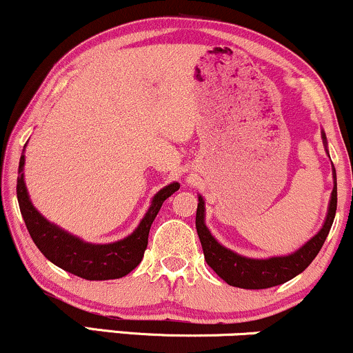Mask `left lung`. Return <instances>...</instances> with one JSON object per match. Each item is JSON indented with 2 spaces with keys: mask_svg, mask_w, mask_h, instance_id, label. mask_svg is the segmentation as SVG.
<instances>
[{
  "mask_svg": "<svg viewBox=\"0 0 353 353\" xmlns=\"http://www.w3.org/2000/svg\"><path fill=\"white\" fill-rule=\"evenodd\" d=\"M322 139L327 148L325 132H322ZM335 210H337V176H335L334 169V189H332L325 222H323L322 229L294 254L270 259H249L232 252L230 249H225L205 228V208L202 196H199V204H197L196 229L197 236L201 239L202 250H204L205 262L222 281L228 282L229 285L241 287V289H269V287L281 285V283L290 281L310 265V262L314 261L329 236L335 219Z\"/></svg>",
  "mask_w": 353,
  "mask_h": 353,
  "instance_id": "left-lung-1",
  "label": "left lung"
}]
</instances>
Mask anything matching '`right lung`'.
I'll use <instances>...</instances> for the list:
<instances>
[{
  "mask_svg": "<svg viewBox=\"0 0 353 353\" xmlns=\"http://www.w3.org/2000/svg\"><path fill=\"white\" fill-rule=\"evenodd\" d=\"M23 165L24 156L19 159L16 194H18L19 210H21L28 232L48 261H51L52 264L61 267L66 272L78 275L86 281L119 279L134 270L143 261L144 250L148 247L149 229H151L161 205L179 189L177 182H172L161 189L152 197L151 208L131 236L123 241L112 242V244H89V242L81 241L79 237L71 236L66 230L59 229L58 225L51 224L36 210L28 196L26 184H24Z\"/></svg>",
  "mask_w": 353,
  "mask_h": 353,
  "instance_id": "right-lung-1",
  "label": "right lung"
}]
</instances>
